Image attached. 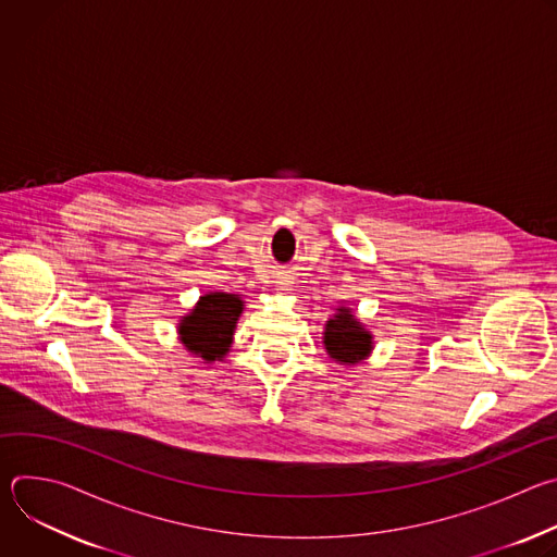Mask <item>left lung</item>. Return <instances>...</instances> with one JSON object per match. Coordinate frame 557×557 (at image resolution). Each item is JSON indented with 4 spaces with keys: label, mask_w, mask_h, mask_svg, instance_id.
<instances>
[{
    "label": "left lung",
    "mask_w": 557,
    "mask_h": 557,
    "mask_svg": "<svg viewBox=\"0 0 557 557\" xmlns=\"http://www.w3.org/2000/svg\"><path fill=\"white\" fill-rule=\"evenodd\" d=\"M324 348L339 366L363 363L374 350V335L368 331L348 306H339L337 312L324 324Z\"/></svg>",
    "instance_id": "1"
}]
</instances>
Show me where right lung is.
<instances>
[{"mask_svg": "<svg viewBox=\"0 0 557 557\" xmlns=\"http://www.w3.org/2000/svg\"><path fill=\"white\" fill-rule=\"evenodd\" d=\"M245 310V299L235 293L211 290L198 297L196 306L178 320V342L187 352L211 361H222L233 344L237 320Z\"/></svg>", "mask_w": 557, "mask_h": 557, "instance_id": "right-lung-1", "label": "right lung"}]
</instances>
